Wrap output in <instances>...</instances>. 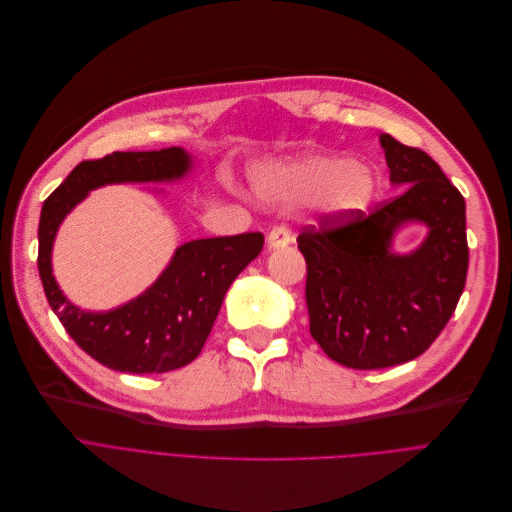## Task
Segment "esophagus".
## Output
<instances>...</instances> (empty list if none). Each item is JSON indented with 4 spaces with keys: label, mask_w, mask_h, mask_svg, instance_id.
<instances>
[{
    "label": "esophagus",
    "mask_w": 512,
    "mask_h": 512,
    "mask_svg": "<svg viewBox=\"0 0 512 512\" xmlns=\"http://www.w3.org/2000/svg\"><path fill=\"white\" fill-rule=\"evenodd\" d=\"M289 244H291V231L283 225L273 227V229H270V233L266 235L268 250H279V248H285Z\"/></svg>",
    "instance_id": "obj_1"
}]
</instances>
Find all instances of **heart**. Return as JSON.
<instances>
[{
    "label": "heart",
    "instance_id": "b5f03b06",
    "mask_svg": "<svg viewBox=\"0 0 512 512\" xmlns=\"http://www.w3.org/2000/svg\"><path fill=\"white\" fill-rule=\"evenodd\" d=\"M254 190L264 202L297 204L314 200L326 221H347L368 210L378 177L374 169L343 155H306L266 165L254 175Z\"/></svg>",
    "mask_w": 512,
    "mask_h": 512
}]
</instances>
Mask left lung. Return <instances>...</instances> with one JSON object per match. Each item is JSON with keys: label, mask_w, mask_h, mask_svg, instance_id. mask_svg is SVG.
I'll list each match as a JSON object with an SVG mask.
<instances>
[{"label": "left lung", "mask_w": 512, "mask_h": 512, "mask_svg": "<svg viewBox=\"0 0 512 512\" xmlns=\"http://www.w3.org/2000/svg\"><path fill=\"white\" fill-rule=\"evenodd\" d=\"M390 184L403 192L343 227L308 229L297 248L308 264L310 333L353 370H378L422 355L453 316L465 289L469 248L465 200L424 150L382 134ZM424 224L411 253L392 250L396 233Z\"/></svg>", "instance_id": "8db88e82"}]
</instances>
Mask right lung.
<instances>
[{
    "label": "right lung",
    "instance_id": "right-lung-1",
    "mask_svg": "<svg viewBox=\"0 0 512 512\" xmlns=\"http://www.w3.org/2000/svg\"><path fill=\"white\" fill-rule=\"evenodd\" d=\"M184 148L150 153H113L82 161L43 204L39 221V275L51 310L68 335L109 370L161 374L194 362L210 335L225 293L235 277L260 254L262 233L192 239L179 246L157 281L130 302L90 312L59 289L53 266V242L59 225L97 188L109 184H173L194 169ZM150 192L163 194L159 188Z\"/></svg>",
    "mask_w": 512,
    "mask_h": 512
}]
</instances>
